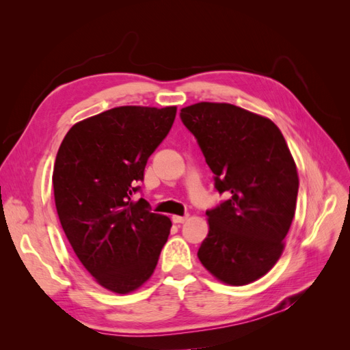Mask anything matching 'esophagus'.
<instances>
[{"mask_svg": "<svg viewBox=\"0 0 350 350\" xmlns=\"http://www.w3.org/2000/svg\"><path fill=\"white\" fill-rule=\"evenodd\" d=\"M188 219V215L187 216H178V215H174L172 216V221L174 224H184V221Z\"/></svg>", "mask_w": 350, "mask_h": 350, "instance_id": "34e87169", "label": "esophagus"}]
</instances>
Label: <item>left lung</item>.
Returning a JSON list of instances; mask_svg holds the SVG:
<instances>
[{
	"label": "left lung",
	"instance_id": "8db88e82",
	"mask_svg": "<svg viewBox=\"0 0 350 350\" xmlns=\"http://www.w3.org/2000/svg\"><path fill=\"white\" fill-rule=\"evenodd\" d=\"M181 120L200 144L219 193L206 211L198 260L217 280L243 286L269 273L284 250L298 197L296 165L279 126L230 103L198 102Z\"/></svg>",
	"mask_w": 350,
	"mask_h": 350
}]
</instances>
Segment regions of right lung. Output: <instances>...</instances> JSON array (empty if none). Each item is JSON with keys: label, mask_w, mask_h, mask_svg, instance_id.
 <instances>
[{"label": "right lung", "mask_w": 350, "mask_h": 350, "mask_svg": "<svg viewBox=\"0 0 350 350\" xmlns=\"http://www.w3.org/2000/svg\"><path fill=\"white\" fill-rule=\"evenodd\" d=\"M176 107H118L74 124L52 184L57 213L77 258L102 288L134 292L152 278L172 221L134 201L147 159L174 124Z\"/></svg>", "instance_id": "obj_1"}]
</instances>
